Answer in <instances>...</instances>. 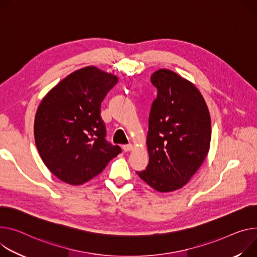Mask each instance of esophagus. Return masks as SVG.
Here are the masks:
<instances>
[{"mask_svg": "<svg viewBox=\"0 0 257 257\" xmlns=\"http://www.w3.org/2000/svg\"><path fill=\"white\" fill-rule=\"evenodd\" d=\"M133 145H131V144H129V145H124L123 146V150H124V152H130V151H132L133 150Z\"/></svg>", "mask_w": 257, "mask_h": 257, "instance_id": "1", "label": "esophagus"}]
</instances>
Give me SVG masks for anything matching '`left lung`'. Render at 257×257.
Masks as SVG:
<instances>
[{
    "label": "left lung",
    "instance_id": "1",
    "mask_svg": "<svg viewBox=\"0 0 257 257\" xmlns=\"http://www.w3.org/2000/svg\"><path fill=\"white\" fill-rule=\"evenodd\" d=\"M158 89L149 116L147 170L136 172L161 193L181 189L206 159L211 141V119L198 88L169 69L151 77Z\"/></svg>",
    "mask_w": 257,
    "mask_h": 257
}]
</instances>
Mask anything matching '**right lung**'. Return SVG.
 <instances>
[{
	"label": "right lung",
	"instance_id": "obj_1",
	"mask_svg": "<svg viewBox=\"0 0 257 257\" xmlns=\"http://www.w3.org/2000/svg\"><path fill=\"white\" fill-rule=\"evenodd\" d=\"M118 77L95 66L68 75L42 99L34 134L45 165L60 180L83 184L122 150L105 141L100 103Z\"/></svg>",
	"mask_w": 257,
	"mask_h": 257
}]
</instances>
